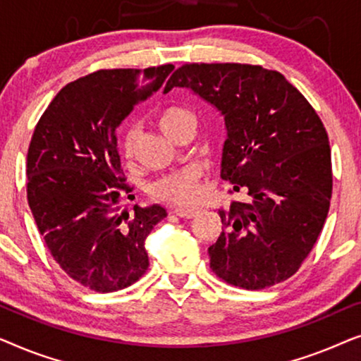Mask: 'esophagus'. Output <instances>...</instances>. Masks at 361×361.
Segmentation results:
<instances>
[{
  "mask_svg": "<svg viewBox=\"0 0 361 361\" xmlns=\"http://www.w3.org/2000/svg\"><path fill=\"white\" fill-rule=\"evenodd\" d=\"M174 214L177 216H180V219H194V216L199 214V210H197V209H182V207H179V209H174Z\"/></svg>",
  "mask_w": 361,
  "mask_h": 361,
  "instance_id": "1",
  "label": "esophagus"
}]
</instances>
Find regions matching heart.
<instances>
[{
    "instance_id": "obj_1",
    "label": "heart",
    "mask_w": 361,
    "mask_h": 361,
    "mask_svg": "<svg viewBox=\"0 0 361 361\" xmlns=\"http://www.w3.org/2000/svg\"><path fill=\"white\" fill-rule=\"evenodd\" d=\"M185 120H194V115L184 106H167L161 111L159 121L161 130L171 137L172 133L180 123ZM121 149L125 157L135 156L136 151V130L130 128L125 133L121 141ZM202 172L197 166H187L184 169H179L171 174H166L154 180L149 187L151 195L157 200L167 202L174 205H190L194 204L199 197V184H200Z\"/></svg>"
}]
</instances>
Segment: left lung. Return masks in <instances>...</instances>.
Returning a JSON list of instances; mask_svg holds the SVG:
<instances>
[{"mask_svg":"<svg viewBox=\"0 0 361 361\" xmlns=\"http://www.w3.org/2000/svg\"><path fill=\"white\" fill-rule=\"evenodd\" d=\"M190 88L224 115L221 179L250 202L219 210L210 268L243 289L283 283L300 268L332 197L329 136L312 105L283 73L250 63H185L164 93Z\"/></svg>","mask_w":361,"mask_h":361,"instance_id":"obj_1","label":"left lung"}]
</instances>
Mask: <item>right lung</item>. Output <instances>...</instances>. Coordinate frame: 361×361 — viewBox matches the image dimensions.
<instances>
[{"instance_id": "right-lung-1", "label": "right lung", "mask_w": 361, "mask_h": 361, "mask_svg": "<svg viewBox=\"0 0 361 361\" xmlns=\"http://www.w3.org/2000/svg\"><path fill=\"white\" fill-rule=\"evenodd\" d=\"M174 66L97 71L67 83L42 113L27 151V202L52 258L97 293L136 283L149 266L145 241L167 215L161 205L120 210L116 128L157 92Z\"/></svg>"}]
</instances>
